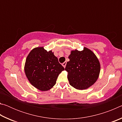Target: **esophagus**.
<instances>
[{
	"label": "esophagus",
	"mask_w": 122,
	"mask_h": 122,
	"mask_svg": "<svg viewBox=\"0 0 122 122\" xmlns=\"http://www.w3.org/2000/svg\"><path fill=\"white\" fill-rule=\"evenodd\" d=\"M66 64H67V62H63L62 64V66L64 68H65L66 66Z\"/></svg>",
	"instance_id": "1"
}]
</instances>
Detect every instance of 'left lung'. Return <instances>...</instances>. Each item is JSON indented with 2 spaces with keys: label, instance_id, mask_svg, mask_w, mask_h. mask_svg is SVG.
Wrapping results in <instances>:
<instances>
[{
  "label": "left lung",
  "instance_id": "obj_1",
  "mask_svg": "<svg viewBox=\"0 0 122 122\" xmlns=\"http://www.w3.org/2000/svg\"><path fill=\"white\" fill-rule=\"evenodd\" d=\"M65 71L70 85L78 90L86 89L95 83L100 72V63L95 54L86 47L71 51Z\"/></svg>",
  "mask_w": 122,
  "mask_h": 122
}]
</instances>
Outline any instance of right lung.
<instances>
[{
	"instance_id": "add662e5",
	"label": "right lung",
	"mask_w": 122,
	"mask_h": 122,
	"mask_svg": "<svg viewBox=\"0 0 122 122\" xmlns=\"http://www.w3.org/2000/svg\"><path fill=\"white\" fill-rule=\"evenodd\" d=\"M25 73L28 81L41 91H47L56 83L57 77L65 70L51 51L43 47L33 49L25 64Z\"/></svg>"
}]
</instances>
